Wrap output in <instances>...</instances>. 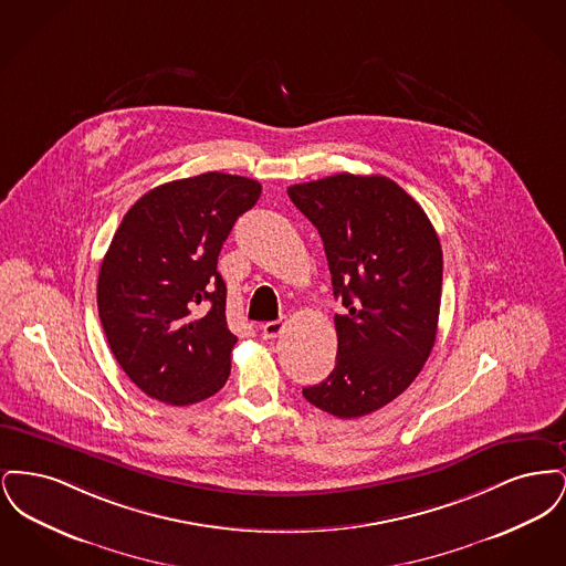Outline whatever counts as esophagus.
Instances as JSON below:
<instances>
[{"mask_svg":"<svg viewBox=\"0 0 566 566\" xmlns=\"http://www.w3.org/2000/svg\"><path fill=\"white\" fill-rule=\"evenodd\" d=\"M261 331H263V337L265 339H275L282 331H284V323H280V321H271V323H265L261 326Z\"/></svg>","mask_w":566,"mask_h":566,"instance_id":"1","label":"esophagus"}]
</instances>
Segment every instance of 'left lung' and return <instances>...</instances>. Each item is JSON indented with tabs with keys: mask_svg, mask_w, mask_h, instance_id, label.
<instances>
[{
	"mask_svg": "<svg viewBox=\"0 0 566 566\" xmlns=\"http://www.w3.org/2000/svg\"><path fill=\"white\" fill-rule=\"evenodd\" d=\"M289 197L323 238L337 365L303 397L350 420L397 399L422 371L437 337L443 254L429 216L386 176L337 174L293 185Z\"/></svg>",
	"mask_w": 566,
	"mask_h": 566,
	"instance_id": "obj_1",
	"label": "left lung"
}]
</instances>
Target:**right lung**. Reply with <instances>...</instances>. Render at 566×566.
Here are the masks:
<instances>
[{
  "mask_svg": "<svg viewBox=\"0 0 566 566\" xmlns=\"http://www.w3.org/2000/svg\"><path fill=\"white\" fill-rule=\"evenodd\" d=\"M259 197L256 180L208 171L148 190L114 233L97 280L99 318L120 369L148 397L182 407L224 386L238 337L216 265Z\"/></svg>",
  "mask_w": 566,
  "mask_h": 566,
  "instance_id": "obj_1",
  "label": "right lung"
}]
</instances>
